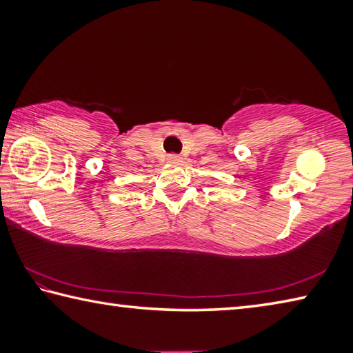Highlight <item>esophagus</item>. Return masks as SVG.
Here are the masks:
<instances>
[{"label": "esophagus", "instance_id": "1", "mask_svg": "<svg viewBox=\"0 0 353 353\" xmlns=\"http://www.w3.org/2000/svg\"><path fill=\"white\" fill-rule=\"evenodd\" d=\"M168 162L170 163H181L182 157H181V155H177V154H171V155H168Z\"/></svg>", "mask_w": 353, "mask_h": 353}]
</instances>
